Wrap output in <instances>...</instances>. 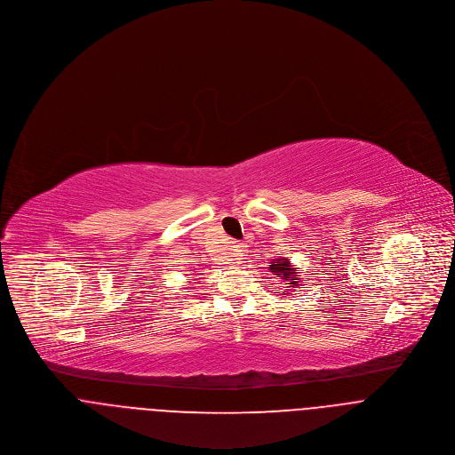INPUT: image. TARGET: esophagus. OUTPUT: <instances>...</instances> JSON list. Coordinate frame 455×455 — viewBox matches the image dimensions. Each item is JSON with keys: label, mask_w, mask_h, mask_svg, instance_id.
I'll list each match as a JSON object with an SVG mask.
<instances>
[{"label": "esophagus", "mask_w": 455, "mask_h": 455, "mask_svg": "<svg viewBox=\"0 0 455 455\" xmlns=\"http://www.w3.org/2000/svg\"><path fill=\"white\" fill-rule=\"evenodd\" d=\"M234 250H235V255H237V257H243V255H244V244L234 243Z\"/></svg>", "instance_id": "1"}]
</instances>
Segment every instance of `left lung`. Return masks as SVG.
Here are the masks:
<instances>
[{
    "instance_id": "left-lung-1",
    "label": "left lung",
    "mask_w": 455,
    "mask_h": 455,
    "mask_svg": "<svg viewBox=\"0 0 455 455\" xmlns=\"http://www.w3.org/2000/svg\"><path fill=\"white\" fill-rule=\"evenodd\" d=\"M295 269H297V267H291L288 259H277V260L271 262V273L274 274V277L283 279L286 290L297 288V286L300 284V281L295 277V275H297ZM300 286H302V284H300ZM281 295H284V293H281Z\"/></svg>"
}]
</instances>
